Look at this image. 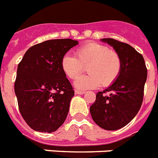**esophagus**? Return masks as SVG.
Segmentation results:
<instances>
[{"mask_svg": "<svg viewBox=\"0 0 158 158\" xmlns=\"http://www.w3.org/2000/svg\"><path fill=\"white\" fill-rule=\"evenodd\" d=\"M75 93L76 95H83L85 93V92L84 91H79V90H75Z\"/></svg>", "mask_w": 158, "mask_h": 158, "instance_id": "1", "label": "esophagus"}]
</instances>
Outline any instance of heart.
I'll return each instance as SVG.
<instances>
[{"label": "heart", "instance_id": "1", "mask_svg": "<svg viewBox=\"0 0 158 158\" xmlns=\"http://www.w3.org/2000/svg\"><path fill=\"white\" fill-rule=\"evenodd\" d=\"M76 57L66 54L61 61V69L70 79H76L87 66L88 75L79 77L74 83L80 90L92 89L100 85L112 84L118 79L122 68L118 53L99 43L86 44L76 50Z\"/></svg>", "mask_w": 158, "mask_h": 158}]
</instances>
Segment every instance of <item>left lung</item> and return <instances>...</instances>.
Wrapping results in <instances>:
<instances>
[{
	"label": "left lung",
	"mask_w": 158,
	"mask_h": 158,
	"mask_svg": "<svg viewBox=\"0 0 158 158\" xmlns=\"http://www.w3.org/2000/svg\"><path fill=\"white\" fill-rule=\"evenodd\" d=\"M101 41L112 46L118 53L122 68L118 79L103 92H97L90 113L100 127L118 130L127 125L141 107L147 68L143 56L127 44L111 38ZM106 91L110 92L109 96L103 95Z\"/></svg>",
	"instance_id": "1"
}]
</instances>
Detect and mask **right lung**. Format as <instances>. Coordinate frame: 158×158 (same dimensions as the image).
Returning <instances> with one entry per match:
<instances>
[{
  "label": "right lung",
  "instance_id": "add662e5",
  "mask_svg": "<svg viewBox=\"0 0 158 158\" xmlns=\"http://www.w3.org/2000/svg\"><path fill=\"white\" fill-rule=\"evenodd\" d=\"M79 42L46 40L31 47L18 66L15 92L22 116L33 130L51 133L67 117L75 92L61 69V58Z\"/></svg>",
  "mask_w": 158,
  "mask_h": 158
}]
</instances>
